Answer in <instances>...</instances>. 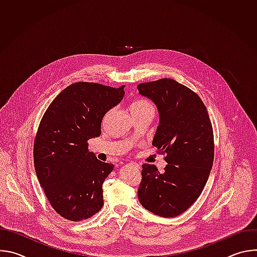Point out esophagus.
<instances>
[{
  "instance_id": "obj_1",
  "label": "esophagus",
  "mask_w": 257,
  "mask_h": 257,
  "mask_svg": "<svg viewBox=\"0 0 257 257\" xmlns=\"http://www.w3.org/2000/svg\"><path fill=\"white\" fill-rule=\"evenodd\" d=\"M129 166H131V167H133L135 169H140V166L138 164H136V163H130Z\"/></svg>"
}]
</instances>
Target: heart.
I'll return each mask as SVG.
<instances>
[{"mask_svg":"<svg viewBox=\"0 0 257 257\" xmlns=\"http://www.w3.org/2000/svg\"><path fill=\"white\" fill-rule=\"evenodd\" d=\"M131 108H132V113H134V112L145 111V109H154V105L146 100H137L132 104Z\"/></svg>","mask_w":257,"mask_h":257,"instance_id":"obj_1","label":"heart"}]
</instances>
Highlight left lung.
Here are the masks:
<instances>
[{
    "mask_svg": "<svg viewBox=\"0 0 257 257\" xmlns=\"http://www.w3.org/2000/svg\"><path fill=\"white\" fill-rule=\"evenodd\" d=\"M137 88L158 107L160 124L153 145L167 155L168 163L164 173L155 165H142L138 199L157 215L177 216L196 201L206 184L214 154L211 122L201 98L173 79Z\"/></svg>",
    "mask_w": 257,
    "mask_h": 257,
    "instance_id": "1",
    "label": "left lung"
}]
</instances>
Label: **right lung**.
<instances>
[{
  "label": "right lung",
  "mask_w": 257,
  "mask_h": 257,
  "mask_svg": "<svg viewBox=\"0 0 257 257\" xmlns=\"http://www.w3.org/2000/svg\"><path fill=\"white\" fill-rule=\"evenodd\" d=\"M124 87L73 83L41 121L33 146L36 176L53 208L69 221L89 218L103 205L102 184L114 165L97 160L87 140L100 135L102 118L123 99Z\"/></svg>",
  "instance_id": "1"
}]
</instances>
